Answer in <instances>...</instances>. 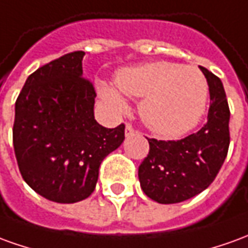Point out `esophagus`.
I'll return each mask as SVG.
<instances>
[{
    "mask_svg": "<svg viewBox=\"0 0 248 248\" xmlns=\"http://www.w3.org/2000/svg\"><path fill=\"white\" fill-rule=\"evenodd\" d=\"M136 133V129L131 126L130 124H126V127H124V134L126 136H131V134H134Z\"/></svg>",
    "mask_w": 248,
    "mask_h": 248,
    "instance_id": "obj_1",
    "label": "esophagus"
}]
</instances>
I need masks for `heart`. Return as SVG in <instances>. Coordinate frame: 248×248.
<instances>
[{"mask_svg":"<svg viewBox=\"0 0 248 248\" xmlns=\"http://www.w3.org/2000/svg\"><path fill=\"white\" fill-rule=\"evenodd\" d=\"M115 84L126 96L142 98L140 103L142 119L149 129L161 136L186 133L196 126L205 108L207 82L192 65L170 62L142 64L119 71ZM119 92L108 84H99L102 98L114 111L122 112L127 105Z\"/></svg>","mask_w":248,"mask_h":248,"instance_id":"1","label":"heart"}]
</instances>
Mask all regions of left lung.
I'll return each mask as SVG.
<instances>
[{"mask_svg":"<svg viewBox=\"0 0 248 248\" xmlns=\"http://www.w3.org/2000/svg\"><path fill=\"white\" fill-rule=\"evenodd\" d=\"M209 87L208 119L197 133L177 141L148 138L149 153L138 168L142 190L161 204H174L208 188L230 146V107L223 83L204 67Z\"/></svg>","mask_w":248,"mask_h":248,"instance_id":"left-lung-1","label":"left lung"}]
</instances>
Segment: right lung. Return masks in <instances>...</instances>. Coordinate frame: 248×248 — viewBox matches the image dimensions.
<instances>
[{
	"mask_svg": "<svg viewBox=\"0 0 248 248\" xmlns=\"http://www.w3.org/2000/svg\"><path fill=\"white\" fill-rule=\"evenodd\" d=\"M83 51L28 76L16 100L13 146L22 178L40 196L78 202L95 189L99 166L124 140V124L94 118L95 87L83 78Z\"/></svg>",
	"mask_w": 248,
	"mask_h": 248,
	"instance_id": "add662e5",
	"label": "right lung"
}]
</instances>
